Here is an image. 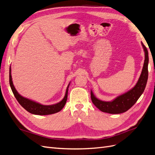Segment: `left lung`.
Masks as SVG:
<instances>
[{"mask_svg": "<svg viewBox=\"0 0 155 155\" xmlns=\"http://www.w3.org/2000/svg\"><path fill=\"white\" fill-rule=\"evenodd\" d=\"M142 45L145 52V61L141 75L136 85L130 91L121 94L111 101L100 100L94 96L91 91L92 101L98 109L109 114H120L128 110L137 101L143 92L148 79V51L143 43Z\"/></svg>", "mask_w": 155, "mask_h": 155, "instance_id": "left-lung-1", "label": "left lung"}]
</instances>
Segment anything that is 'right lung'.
<instances>
[{
	"label": "right lung",
	"mask_w": 155,
	"mask_h": 155,
	"mask_svg": "<svg viewBox=\"0 0 155 155\" xmlns=\"http://www.w3.org/2000/svg\"><path fill=\"white\" fill-rule=\"evenodd\" d=\"M10 85L12 88V91L17 100L19 103V104L28 112H30L31 114L36 115H48L59 112L64 107L67 100L68 90L70 83L68 84V85L67 88V91L66 92H65V96L63 99L59 103H58V104L50 105H41V104H39V103L32 101L31 100L28 99V98L21 96L18 93L13 84L12 78L11 75V68H10Z\"/></svg>",
	"instance_id": "right-lung-1"
}]
</instances>
